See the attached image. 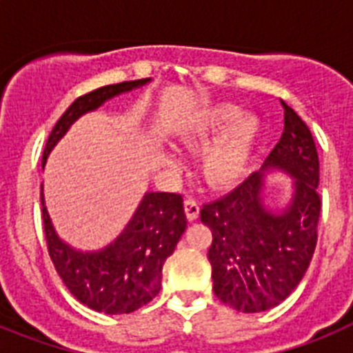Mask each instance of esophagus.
<instances>
[{
    "label": "esophagus",
    "mask_w": 353,
    "mask_h": 353,
    "mask_svg": "<svg viewBox=\"0 0 353 353\" xmlns=\"http://www.w3.org/2000/svg\"><path fill=\"white\" fill-rule=\"evenodd\" d=\"M183 207H185V215L189 221H196L199 217V205L196 203L192 198H187L183 201Z\"/></svg>",
    "instance_id": "1"
}]
</instances>
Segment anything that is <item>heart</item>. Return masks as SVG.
<instances>
[{"instance_id": "obj_1", "label": "heart", "mask_w": 353, "mask_h": 353, "mask_svg": "<svg viewBox=\"0 0 353 353\" xmlns=\"http://www.w3.org/2000/svg\"><path fill=\"white\" fill-rule=\"evenodd\" d=\"M261 120L233 102L205 105L185 118L174 145L183 150L207 146L201 157V176L212 189H230L242 180L249 170L261 136ZM162 164L176 166L170 150H161Z\"/></svg>"}]
</instances>
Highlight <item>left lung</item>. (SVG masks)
Returning <instances> with one entry per match:
<instances>
[{"mask_svg":"<svg viewBox=\"0 0 353 353\" xmlns=\"http://www.w3.org/2000/svg\"><path fill=\"white\" fill-rule=\"evenodd\" d=\"M283 108L285 130L261 170L201 208V223L212 230L208 261L215 297L242 313L281 304L304 277L316 248L322 207L316 146L301 117ZM274 172L292 180L283 205L266 201V174Z\"/></svg>","mask_w":353,"mask_h":353,"instance_id":"1","label":"left lung"}]
</instances>
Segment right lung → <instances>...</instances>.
Wrapping results in <instances>:
<instances>
[{
  "mask_svg": "<svg viewBox=\"0 0 353 353\" xmlns=\"http://www.w3.org/2000/svg\"><path fill=\"white\" fill-rule=\"evenodd\" d=\"M152 83V77L109 84L72 102L58 120L43 150L42 170L49 154L83 114L97 111L118 95ZM42 219L49 256L70 293L90 310L127 314L148 304L161 292L162 267L173 254L187 228L183 199L174 192H145L123 232L108 245L93 251L65 242L52 224L42 187Z\"/></svg>",
  "mask_w": 353,
  "mask_h": 353,
  "instance_id": "obj_1",
  "label": "right lung"
}]
</instances>
